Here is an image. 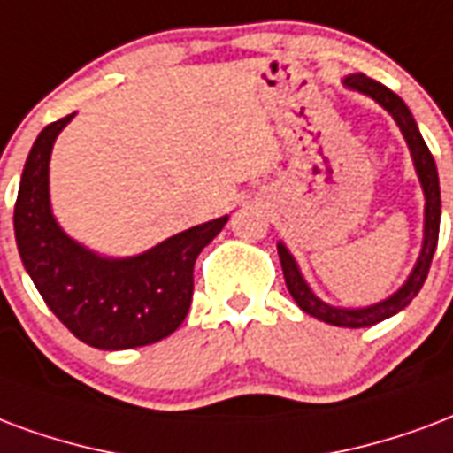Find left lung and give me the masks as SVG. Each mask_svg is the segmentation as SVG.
Listing matches in <instances>:
<instances>
[{
  "label": "left lung",
  "instance_id": "8db88e82",
  "mask_svg": "<svg viewBox=\"0 0 453 453\" xmlns=\"http://www.w3.org/2000/svg\"><path fill=\"white\" fill-rule=\"evenodd\" d=\"M346 86L360 90L365 96H372L380 105H384L391 112V117L396 119V124L403 132L405 142H408V149L413 153L415 170L420 175V182H423L425 189V242L423 252H420V259L415 264L413 273L405 280V286L398 290L396 295H391L388 300L380 304H372V307H365V310H338V307H331V304L321 303L317 295L311 293L304 278L300 276L297 271V264L288 254V250L283 244H278V257H280V266H283V278H286V286L293 295V300L300 304V310H304L311 317L326 321V324H334V326H346V329H363V326H372L377 321H384L391 314H396L403 307L411 304L415 295L420 293L425 278H427V271H430L432 257H434V250H437V240H440V216H441V199H440V177H437V165H434V158H432L427 143L423 142V136L418 132V124H415L411 110L405 107V103L398 98L396 93L387 86H381L380 81H374L365 73H353L348 76Z\"/></svg>",
  "mask_w": 453,
  "mask_h": 453
}]
</instances>
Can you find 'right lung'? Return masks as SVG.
<instances>
[{"mask_svg":"<svg viewBox=\"0 0 453 453\" xmlns=\"http://www.w3.org/2000/svg\"><path fill=\"white\" fill-rule=\"evenodd\" d=\"M73 115L48 124L28 153L13 206L23 266L73 336L100 350L149 346L170 336L189 311L194 261L227 216L189 227L132 259H100L59 230L50 211L52 143Z\"/></svg>","mask_w":453,"mask_h":453,"instance_id":"right-lung-1","label":"right lung"}]
</instances>
